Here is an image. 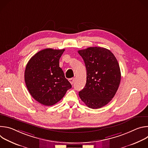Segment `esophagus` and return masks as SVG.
Masks as SVG:
<instances>
[{
	"instance_id": "obj_1",
	"label": "esophagus",
	"mask_w": 148,
	"mask_h": 148,
	"mask_svg": "<svg viewBox=\"0 0 148 148\" xmlns=\"http://www.w3.org/2000/svg\"><path fill=\"white\" fill-rule=\"evenodd\" d=\"M69 82L71 83V85H73V83H74V78H70V79H69Z\"/></svg>"
}]
</instances>
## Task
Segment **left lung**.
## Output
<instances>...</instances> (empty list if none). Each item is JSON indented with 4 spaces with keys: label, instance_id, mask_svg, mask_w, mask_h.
I'll list each match as a JSON object with an SVG mask.
<instances>
[{
    "label": "left lung",
    "instance_id": "1",
    "mask_svg": "<svg viewBox=\"0 0 148 148\" xmlns=\"http://www.w3.org/2000/svg\"><path fill=\"white\" fill-rule=\"evenodd\" d=\"M78 53L87 70L86 86L79 96L89 108H100L112 100L118 89L121 75L118 61L110 50L103 47H91Z\"/></svg>",
    "mask_w": 148,
    "mask_h": 148
}]
</instances>
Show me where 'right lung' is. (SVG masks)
I'll return each instance as SVG.
<instances>
[{
    "label": "right lung",
    "mask_w": 148,
    "mask_h": 148,
    "mask_svg": "<svg viewBox=\"0 0 148 148\" xmlns=\"http://www.w3.org/2000/svg\"><path fill=\"white\" fill-rule=\"evenodd\" d=\"M65 49H46L34 54L25 71V81L32 97L46 106L60 101L71 88L59 67V60Z\"/></svg>",
    "instance_id": "1"
}]
</instances>
